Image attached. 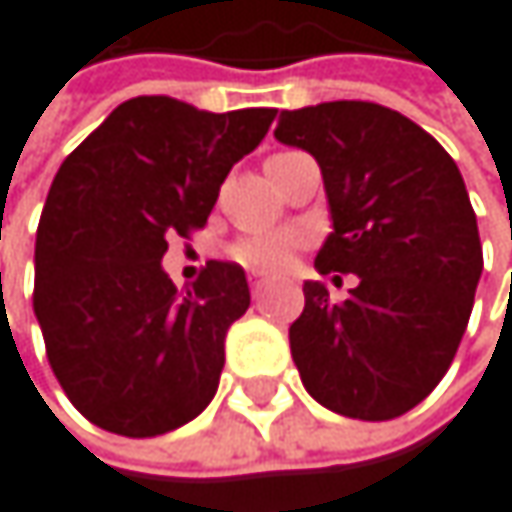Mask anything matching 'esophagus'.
<instances>
[{"mask_svg":"<svg viewBox=\"0 0 512 512\" xmlns=\"http://www.w3.org/2000/svg\"><path fill=\"white\" fill-rule=\"evenodd\" d=\"M248 285H251V297H254V300H258V297L267 291V282H264V279H258V276H251V282H248Z\"/></svg>","mask_w":512,"mask_h":512,"instance_id":"obj_1","label":"esophagus"}]
</instances>
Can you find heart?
<instances>
[{"label": "heart", "instance_id": "b5f03b06", "mask_svg": "<svg viewBox=\"0 0 512 512\" xmlns=\"http://www.w3.org/2000/svg\"><path fill=\"white\" fill-rule=\"evenodd\" d=\"M300 242L303 239L294 230L254 233V236H242L230 248V258L251 273H282L291 264Z\"/></svg>", "mask_w": 512, "mask_h": 512}]
</instances>
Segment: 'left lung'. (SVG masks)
Segmentation results:
<instances>
[{"label": "left lung", "instance_id": "1", "mask_svg": "<svg viewBox=\"0 0 512 512\" xmlns=\"http://www.w3.org/2000/svg\"><path fill=\"white\" fill-rule=\"evenodd\" d=\"M276 140L321 164L333 233L318 273L360 279L345 303L306 282L291 324L303 387L354 420H393L447 375L483 273V245L462 173L399 110L327 101L282 110Z\"/></svg>", "mask_w": 512, "mask_h": 512}]
</instances>
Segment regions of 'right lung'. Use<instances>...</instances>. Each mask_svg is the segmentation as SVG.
<instances>
[{
    "label": "right lung",
    "instance_id": "obj_1",
    "mask_svg": "<svg viewBox=\"0 0 512 512\" xmlns=\"http://www.w3.org/2000/svg\"><path fill=\"white\" fill-rule=\"evenodd\" d=\"M273 119V107L209 113L140 95L62 161L38 221L32 306L50 369L89 423L155 438L212 402L224 336L251 303L245 273L209 261L176 291L161 258L167 236L206 224Z\"/></svg>",
    "mask_w": 512,
    "mask_h": 512
}]
</instances>
